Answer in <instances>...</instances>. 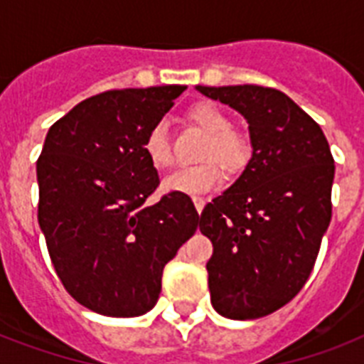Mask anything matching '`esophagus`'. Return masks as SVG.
<instances>
[{
	"instance_id": "1",
	"label": "esophagus",
	"mask_w": 364,
	"mask_h": 364,
	"mask_svg": "<svg viewBox=\"0 0 364 364\" xmlns=\"http://www.w3.org/2000/svg\"><path fill=\"white\" fill-rule=\"evenodd\" d=\"M193 202H194V208H196V211H198V213H202V210H204V205H205V200L202 198V196H194Z\"/></svg>"
}]
</instances>
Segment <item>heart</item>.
Wrapping results in <instances>:
<instances>
[{"instance_id":"1","label":"heart","mask_w":364,"mask_h":364,"mask_svg":"<svg viewBox=\"0 0 364 364\" xmlns=\"http://www.w3.org/2000/svg\"><path fill=\"white\" fill-rule=\"evenodd\" d=\"M188 121L202 128L208 136L202 159L205 162L196 166H187L173 171L162 181V188L168 193L196 194L210 193L221 183L223 167L228 173H236L247 164L249 160V141L247 137L232 130V121L227 111L211 102H200L188 109ZM145 156L156 170H166L173 164V151L168 128L164 122H156L149 128L147 136L143 139ZM222 166H219L218 164Z\"/></svg>"}]
</instances>
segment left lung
<instances>
[{
	"label": "left lung",
	"instance_id": "8db88e82",
	"mask_svg": "<svg viewBox=\"0 0 364 364\" xmlns=\"http://www.w3.org/2000/svg\"><path fill=\"white\" fill-rule=\"evenodd\" d=\"M242 113L253 156L232 187L205 205L200 232L211 304L230 319H257L308 282L333 204L334 159L321 126L287 94L257 85L196 87Z\"/></svg>",
	"mask_w": 364,
	"mask_h": 364
}]
</instances>
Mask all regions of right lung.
I'll return each instance as SVG.
<instances>
[{"label":"right lung","instance_id":"1","mask_svg":"<svg viewBox=\"0 0 364 364\" xmlns=\"http://www.w3.org/2000/svg\"><path fill=\"white\" fill-rule=\"evenodd\" d=\"M185 88L107 90L48 128L37 159V221L65 291L96 314H147L164 266L198 228L187 194L147 204L160 181L143 139Z\"/></svg>","mask_w":364,"mask_h":364}]
</instances>
